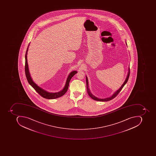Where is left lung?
Masks as SVG:
<instances>
[{"mask_svg":"<svg viewBox=\"0 0 156 156\" xmlns=\"http://www.w3.org/2000/svg\"><path fill=\"white\" fill-rule=\"evenodd\" d=\"M126 44L127 45L126 43ZM130 75V68L129 67V68H128V73H127V76H126V80H125L124 83H123V84L122 85L121 87H120V88L118 90L116 91L115 93H114V94L111 96V97H109V98H97V97H95V96L93 95L91 93L90 91V89L89 88V84H88V78L86 76V86H87V92H88V94H89V96L91 98L93 99L94 100H96V101H102V102H106V101H110V100H112V99L114 98L116 96H117L118 94L120 92V91L122 90V88H123L124 86L125 85L127 81H128V79H129V77Z\"/></svg>","mask_w":156,"mask_h":156,"instance_id":"1","label":"left lung"}]
</instances>
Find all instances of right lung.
<instances>
[{"label": "right lung", "instance_id": "add662e5", "mask_svg": "<svg viewBox=\"0 0 156 156\" xmlns=\"http://www.w3.org/2000/svg\"><path fill=\"white\" fill-rule=\"evenodd\" d=\"M29 45L28 48L27 49L26 52L25 54V72L26 76L27 79L28 80V83L30 85L34 88V90L38 93L40 96H42L44 98L48 99H56L59 97H62L66 93L68 89V86L69 84V82L72 78L73 77L74 74H76L77 73L76 71H73L71 72L69 74V76L67 77V79L66 80L65 86L64 88L62 90L58 92L51 93L47 92V91L45 90L44 89L40 88V87L37 85L32 79L30 75V72H29V67H28V61H27V53H28V49H29Z\"/></svg>", "mask_w": 156, "mask_h": 156}]
</instances>
